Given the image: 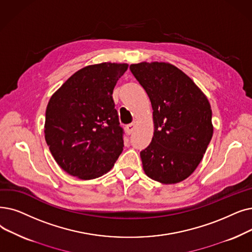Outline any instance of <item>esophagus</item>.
<instances>
[{
	"instance_id": "34e87169",
	"label": "esophagus",
	"mask_w": 252,
	"mask_h": 252,
	"mask_svg": "<svg viewBox=\"0 0 252 252\" xmlns=\"http://www.w3.org/2000/svg\"><path fill=\"white\" fill-rule=\"evenodd\" d=\"M135 127H136V125H135L134 123H133V124H129V125H127V126H126V133H127L128 135H130V134H132V133L134 132Z\"/></svg>"
}]
</instances>
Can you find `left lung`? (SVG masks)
Here are the masks:
<instances>
[{
	"label": "left lung",
	"mask_w": 252,
	"mask_h": 252,
	"mask_svg": "<svg viewBox=\"0 0 252 252\" xmlns=\"http://www.w3.org/2000/svg\"><path fill=\"white\" fill-rule=\"evenodd\" d=\"M129 70L146 91L155 133L140 152L147 176L162 184L187 179L199 166L212 135L209 101L195 83L169 63H139Z\"/></svg>",
	"instance_id": "obj_1"
}]
</instances>
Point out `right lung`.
Listing matches in <instances>:
<instances>
[{"label": "right lung", "instance_id": "1", "mask_svg": "<svg viewBox=\"0 0 252 252\" xmlns=\"http://www.w3.org/2000/svg\"><path fill=\"white\" fill-rule=\"evenodd\" d=\"M127 63L91 64L74 73L52 94L45 114V140L58 165L90 180L110 171L124 149L112 97Z\"/></svg>", "mask_w": 252, "mask_h": 252}]
</instances>
